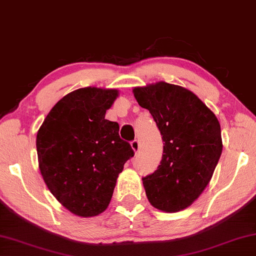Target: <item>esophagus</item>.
Here are the masks:
<instances>
[{"label":"esophagus","mask_w":256,"mask_h":256,"mask_svg":"<svg viewBox=\"0 0 256 256\" xmlns=\"http://www.w3.org/2000/svg\"><path fill=\"white\" fill-rule=\"evenodd\" d=\"M131 148L133 149V152H134L136 154H139L140 152V142L138 140H134L132 141L131 142Z\"/></svg>","instance_id":"1"}]
</instances>
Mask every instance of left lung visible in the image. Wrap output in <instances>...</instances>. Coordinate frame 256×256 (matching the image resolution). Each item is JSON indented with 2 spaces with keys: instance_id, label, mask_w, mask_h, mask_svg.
I'll list each match as a JSON object with an SVG mask.
<instances>
[{
  "instance_id": "1",
  "label": "left lung",
  "mask_w": 256,
  "mask_h": 256,
  "mask_svg": "<svg viewBox=\"0 0 256 256\" xmlns=\"http://www.w3.org/2000/svg\"><path fill=\"white\" fill-rule=\"evenodd\" d=\"M138 104L148 109L164 141L160 165L142 178L154 208L176 213L189 208L213 176L222 152L220 123L192 91L157 82L133 88Z\"/></svg>"
}]
</instances>
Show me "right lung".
I'll return each mask as SVG.
<instances>
[{
  "label": "right lung",
  "instance_id": "1",
  "mask_svg": "<svg viewBox=\"0 0 256 256\" xmlns=\"http://www.w3.org/2000/svg\"><path fill=\"white\" fill-rule=\"evenodd\" d=\"M116 88H82L51 109L36 136L38 168L51 194L77 216H96L110 202L118 174L134 156L116 122L104 118Z\"/></svg>",
  "mask_w": 256,
  "mask_h": 256
}]
</instances>
